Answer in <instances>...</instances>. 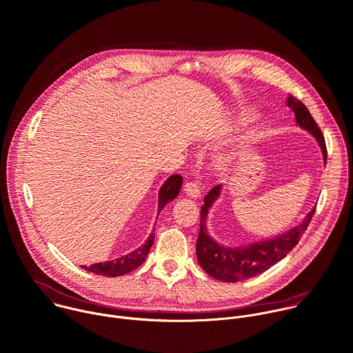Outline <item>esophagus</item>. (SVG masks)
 Wrapping results in <instances>:
<instances>
[{
  "label": "esophagus",
  "mask_w": 353,
  "mask_h": 353,
  "mask_svg": "<svg viewBox=\"0 0 353 353\" xmlns=\"http://www.w3.org/2000/svg\"><path fill=\"white\" fill-rule=\"evenodd\" d=\"M199 185L198 183H194V181H188L184 184V194L188 196V198H192V199H196L199 196Z\"/></svg>",
  "instance_id": "obj_1"
}]
</instances>
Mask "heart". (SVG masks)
I'll list each match as a JSON object with an SVG mask.
<instances>
[{
  "mask_svg": "<svg viewBox=\"0 0 353 353\" xmlns=\"http://www.w3.org/2000/svg\"><path fill=\"white\" fill-rule=\"evenodd\" d=\"M225 166H227V162H225V161H220V162H219V168H220V169H224Z\"/></svg>",
  "mask_w": 353,
  "mask_h": 353,
  "instance_id": "obj_1",
  "label": "heart"
}]
</instances>
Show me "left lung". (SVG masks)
I'll list each match as a JSON object with an SVG mask.
<instances>
[{"instance_id": "1", "label": "left lung", "mask_w": 353, "mask_h": 353, "mask_svg": "<svg viewBox=\"0 0 353 353\" xmlns=\"http://www.w3.org/2000/svg\"><path fill=\"white\" fill-rule=\"evenodd\" d=\"M288 106L295 113L296 125L305 132L310 133L320 145L324 165L327 163V148L325 141L319 129L317 123L312 117L307 108L292 95L288 97ZM221 194V185L212 188L203 198V205L201 209V227L199 236L196 240V259L201 268L213 279L224 283H239L247 279H252L280 261H283L290 251L298 244L302 234L307 228L316 206L305 216L303 221L290 228L288 231L280 234L277 237L268 239L263 241H255L248 245L240 247H224L210 237L206 228V220L209 209L213 206L214 201Z\"/></svg>"}]
</instances>
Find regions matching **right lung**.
Wrapping results in <instances>:
<instances>
[{"label":"right lung","instance_id":"1","mask_svg":"<svg viewBox=\"0 0 353 353\" xmlns=\"http://www.w3.org/2000/svg\"><path fill=\"white\" fill-rule=\"evenodd\" d=\"M181 184H183V177L180 174H173L163 183V185L161 187L159 194H158V213L170 201H173L179 195ZM154 239H155V232L152 231L150 234V237L147 239V241L141 247L134 250L133 252L123 255L121 258L112 259V261L99 262V263H94L91 266H81V268L87 272H91V273L99 274V276H105V277H117V276L128 274V273L133 272L134 269H137L145 261V258L154 244Z\"/></svg>","mask_w":353,"mask_h":353}]
</instances>
